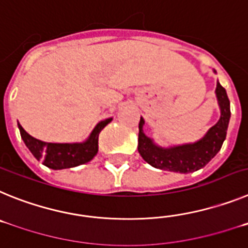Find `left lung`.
Returning <instances> with one entry per match:
<instances>
[{"instance_id":"1","label":"left lung","mask_w":248,"mask_h":248,"mask_svg":"<svg viewBox=\"0 0 248 248\" xmlns=\"http://www.w3.org/2000/svg\"><path fill=\"white\" fill-rule=\"evenodd\" d=\"M216 97L221 110L220 119L209 129L205 137L196 143L161 148L156 145L153 139L146 137L143 130L145 122L143 118H140L138 151L141 157L151 166L166 171L189 174L202 169L220 151L223 140L226 139L227 126L231 117L229 97L218 82L216 85Z\"/></svg>"}]
</instances>
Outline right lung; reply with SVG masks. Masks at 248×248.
<instances>
[{
	"mask_svg": "<svg viewBox=\"0 0 248 248\" xmlns=\"http://www.w3.org/2000/svg\"><path fill=\"white\" fill-rule=\"evenodd\" d=\"M113 120V118L99 122L93 129L88 139L83 143L59 144V143H46L30 135L25 129L18 124L19 133L22 140L25 141L26 146L33 154L37 160H41L43 165L53 170L61 169H69L74 166L82 165L88 163L98 153V138L99 133L105 125Z\"/></svg>",
	"mask_w": 248,
	"mask_h": 248,
	"instance_id": "1",
	"label": "right lung"
}]
</instances>
